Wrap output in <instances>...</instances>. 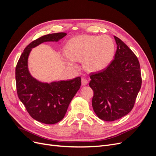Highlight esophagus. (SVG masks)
I'll return each mask as SVG.
<instances>
[{
	"label": "esophagus",
	"instance_id": "obj_1",
	"mask_svg": "<svg viewBox=\"0 0 156 156\" xmlns=\"http://www.w3.org/2000/svg\"><path fill=\"white\" fill-rule=\"evenodd\" d=\"M88 81L87 79L84 78V77L82 78V79H81V83H82L83 85H84H84H87V84H88Z\"/></svg>",
	"mask_w": 156,
	"mask_h": 156
}]
</instances>
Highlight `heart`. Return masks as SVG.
I'll list each match as a JSON object with an SVG mask.
<instances>
[{
  "label": "heart",
  "instance_id": "1",
  "mask_svg": "<svg viewBox=\"0 0 156 156\" xmlns=\"http://www.w3.org/2000/svg\"><path fill=\"white\" fill-rule=\"evenodd\" d=\"M115 44L110 36L83 34L72 37L66 43L64 60L68 66L76 68L73 61L81 62L90 72H99L110 64L115 54Z\"/></svg>",
  "mask_w": 156,
  "mask_h": 156
}]
</instances>
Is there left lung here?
<instances>
[{
    "mask_svg": "<svg viewBox=\"0 0 156 156\" xmlns=\"http://www.w3.org/2000/svg\"><path fill=\"white\" fill-rule=\"evenodd\" d=\"M114 37L117 45L114 60L106 69L90 74L94 111L108 122L121 119L132 110L142 84L137 57L120 39Z\"/></svg>",
    "mask_w": 156,
    "mask_h": 156,
    "instance_id": "1",
    "label": "left lung"
}]
</instances>
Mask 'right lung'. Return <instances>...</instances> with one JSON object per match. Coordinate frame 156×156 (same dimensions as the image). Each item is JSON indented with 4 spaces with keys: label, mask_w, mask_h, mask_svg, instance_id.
<instances>
[{
    "label": "right lung",
    "mask_w": 156,
    "mask_h": 156,
    "mask_svg": "<svg viewBox=\"0 0 156 156\" xmlns=\"http://www.w3.org/2000/svg\"><path fill=\"white\" fill-rule=\"evenodd\" d=\"M66 33L49 34L39 37L23 51L16 68L17 92L27 112L34 120L54 124L63 119L69 103L81 84V77L51 83L40 81L32 76L28 60L33 48L47 41L58 42Z\"/></svg>",
    "instance_id": "1"
}]
</instances>
